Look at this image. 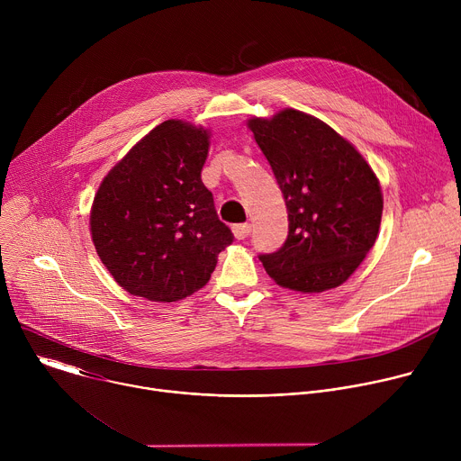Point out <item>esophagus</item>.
<instances>
[{
	"label": "esophagus",
	"mask_w": 461,
	"mask_h": 461,
	"mask_svg": "<svg viewBox=\"0 0 461 461\" xmlns=\"http://www.w3.org/2000/svg\"><path fill=\"white\" fill-rule=\"evenodd\" d=\"M249 233H251V224H237V226H233V235L239 240L246 239Z\"/></svg>",
	"instance_id": "obj_1"
}]
</instances>
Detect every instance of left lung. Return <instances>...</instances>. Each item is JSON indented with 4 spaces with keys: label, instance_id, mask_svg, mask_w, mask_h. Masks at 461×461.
I'll list each match as a JSON object with an SVG mask.
<instances>
[{
    "label": "left lung",
    "instance_id": "obj_1",
    "mask_svg": "<svg viewBox=\"0 0 461 461\" xmlns=\"http://www.w3.org/2000/svg\"><path fill=\"white\" fill-rule=\"evenodd\" d=\"M248 127L283 191L288 239L260 255L283 288L319 294L343 285L374 246L383 193L363 155L322 120L297 109Z\"/></svg>",
    "mask_w": 461,
    "mask_h": 461
}]
</instances>
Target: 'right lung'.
Listing matches in <instances>:
<instances>
[{
	"label": "right lung",
	"instance_id": "obj_1",
	"mask_svg": "<svg viewBox=\"0 0 461 461\" xmlns=\"http://www.w3.org/2000/svg\"><path fill=\"white\" fill-rule=\"evenodd\" d=\"M210 131L166 120L105 175L91 208V237L113 279L129 294L180 301L212 277L233 242L201 171Z\"/></svg>",
	"mask_w": 461,
	"mask_h": 461
}]
</instances>
